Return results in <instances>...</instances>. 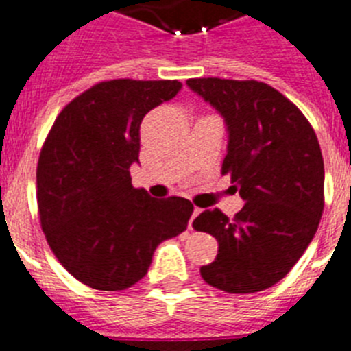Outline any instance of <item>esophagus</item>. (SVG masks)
Segmentation results:
<instances>
[{
	"label": "esophagus",
	"instance_id": "34e87169",
	"mask_svg": "<svg viewBox=\"0 0 351 351\" xmlns=\"http://www.w3.org/2000/svg\"><path fill=\"white\" fill-rule=\"evenodd\" d=\"M198 214H200V209H198V207H195L193 214H191V218H190V223H188V226H190V230H193V221H195V218H197Z\"/></svg>",
	"mask_w": 351,
	"mask_h": 351
}]
</instances>
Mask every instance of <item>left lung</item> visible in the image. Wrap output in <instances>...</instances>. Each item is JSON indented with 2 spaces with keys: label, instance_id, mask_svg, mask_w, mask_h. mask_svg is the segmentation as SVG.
Wrapping results in <instances>:
<instances>
[{
  "label": "left lung",
  "instance_id": "left-lung-1",
  "mask_svg": "<svg viewBox=\"0 0 351 351\" xmlns=\"http://www.w3.org/2000/svg\"><path fill=\"white\" fill-rule=\"evenodd\" d=\"M188 88L223 117L228 133L221 172L244 207L234 219L206 209L193 226L218 241L200 274L228 293L272 287L308 250L324 213V158L308 119L258 80L190 79Z\"/></svg>",
  "mask_w": 351,
  "mask_h": 351
}]
</instances>
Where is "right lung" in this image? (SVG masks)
Instances as JSON below:
<instances>
[{
	"mask_svg": "<svg viewBox=\"0 0 351 351\" xmlns=\"http://www.w3.org/2000/svg\"><path fill=\"white\" fill-rule=\"evenodd\" d=\"M181 88L178 80H107L56 119L40 153L36 198L49 246L80 283L130 288L147 274L154 250L186 230L190 200H158L130 176L142 119Z\"/></svg>",
	"mask_w": 351,
	"mask_h": 351,
	"instance_id": "add662e5",
	"label": "right lung"
}]
</instances>
